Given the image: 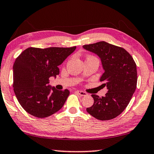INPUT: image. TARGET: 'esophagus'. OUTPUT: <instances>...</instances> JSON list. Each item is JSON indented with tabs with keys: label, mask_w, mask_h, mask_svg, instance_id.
I'll use <instances>...</instances> for the list:
<instances>
[{
	"label": "esophagus",
	"mask_w": 154,
	"mask_h": 154,
	"mask_svg": "<svg viewBox=\"0 0 154 154\" xmlns=\"http://www.w3.org/2000/svg\"><path fill=\"white\" fill-rule=\"evenodd\" d=\"M76 92L78 94H79L80 96H86L88 95V94L86 92H83V91L77 90V91H76Z\"/></svg>",
	"instance_id": "1"
}]
</instances>
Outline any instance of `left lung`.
<instances>
[{
    "label": "left lung",
    "mask_w": 154,
    "mask_h": 154,
    "mask_svg": "<svg viewBox=\"0 0 154 154\" xmlns=\"http://www.w3.org/2000/svg\"><path fill=\"white\" fill-rule=\"evenodd\" d=\"M83 48L100 57L105 72L100 78L106 86L105 96L92 94L94 104L87 112L99 120L118 116L128 105L137 88V65L132 56L121 47L105 41L84 45Z\"/></svg>",
    "instance_id": "8db88e82"
}]
</instances>
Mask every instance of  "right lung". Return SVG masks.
<instances>
[{"instance_id":"right-lung-1","label":"right lung","mask_w":154,"mask_h":154,"mask_svg":"<svg viewBox=\"0 0 154 154\" xmlns=\"http://www.w3.org/2000/svg\"><path fill=\"white\" fill-rule=\"evenodd\" d=\"M76 49L71 48H28L14 64L13 88L18 102L24 110L38 118L58 111L70 92L49 87V77L59 75L58 66Z\"/></svg>"}]
</instances>
